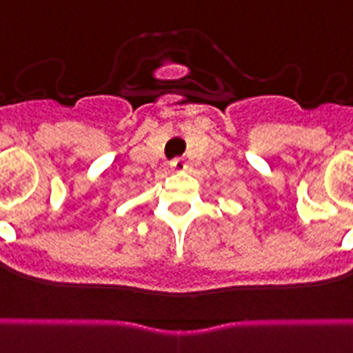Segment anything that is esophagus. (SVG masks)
<instances>
[{
  "label": "esophagus",
  "mask_w": 353,
  "mask_h": 353,
  "mask_svg": "<svg viewBox=\"0 0 353 353\" xmlns=\"http://www.w3.org/2000/svg\"><path fill=\"white\" fill-rule=\"evenodd\" d=\"M170 168H172V170H177V172H181V170H185V168H186L185 159H183V158L172 159V161H170Z\"/></svg>",
  "instance_id": "1"
}]
</instances>
